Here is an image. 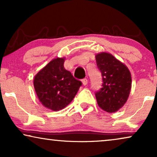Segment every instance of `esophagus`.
I'll return each instance as SVG.
<instances>
[{
	"mask_svg": "<svg viewBox=\"0 0 157 157\" xmlns=\"http://www.w3.org/2000/svg\"><path fill=\"white\" fill-rule=\"evenodd\" d=\"M82 83H83V84L84 85V86L87 85V83H88V79H87V78H83V79H82Z\"/></svg>",
	"mask_w": 157,
	"mask_h": 157,
	"instance_id": "34e87169",
	"label": "esophagus"
}]
</instances>
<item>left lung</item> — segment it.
I'll return each mask as SVG.
<instances>
[{"label": "left lung", "instance_id": "8db88e82", "mask_svg": "<svg viewBox=\"0 0 157 157\" xmlns=\"http://www.w3.org/2000/svg\"><path fill=\"white\" fill-rule=\"evenodd\" d=\"M96 61L103 81L102 87L95 92L98 105L107 112H116L128 99L132 86L131 74L124 64L110 53H98Z\"/></svg>", "mask_w": 157, "mask_h": 157}]
</instances>
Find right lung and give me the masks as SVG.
I'll return each instance as SVG.
<instances>
[{
  "label": "right lung",
  "instance_id": "obj_1",
  "mask_svg": "<svg viewBox=\"0 0 157 157\" xmlns=\"http://www.w3.org/2000/svg\"><path fill=\"white\" fill-rule=\"evenodd\" d=\"M64 59H55L36 75L33 85L38 99L45 107L59 111L74 99L82 83L63 66Z\"/></svg>",
  "mask_w": 157,
  "mask_h": 157
}]
</instances>
